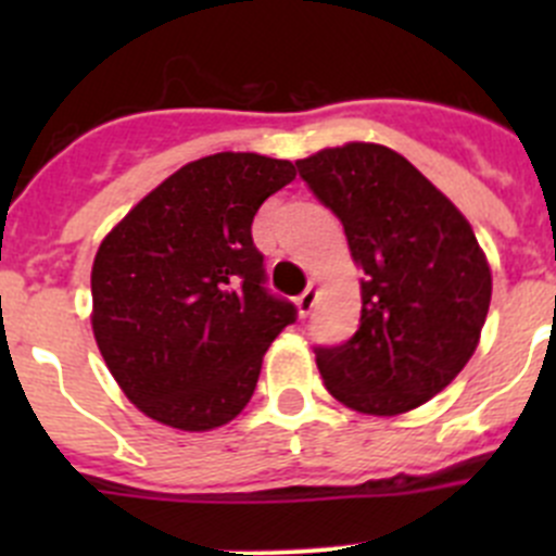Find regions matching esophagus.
Masks as SVG:
<instances>
[{
  "mask_svg": "<svg viewBox=\"0 0 556 556\" xmlns=\"http://www.w3.org/2000/svg\"><path fill=\"white\" fill-rule=\"evenodd\" d=\"M295 304H299L301 317H306V314L314 309V304H317V288H314V285H309V288H306L304 293L299 295V301H295Z\"/></svg>",
  "mask_w": 556,
  "mask_h": 556,
  "instance_id": "esophagus-1",
  "label": "esophagus"
}]
</instances>
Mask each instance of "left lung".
I'll return each mask as SVG.
<instances>
[{
	"label": "left lung",
	"instance_id": "left-lung-1",
	"mask_svg": "<svg viewBox=\"0 0 556 556\" xmlns=\"http://www.w3.org/2000/svg\"><path fill=\"white\" fill-rule=\"evenodd\" d=\"M341 220L363 268L361 325L317 346L336 401L395 417L439 395L470 361L492 299V274L463 212L401 153L350 142L295 161Z\"/></svg>",
	"mask_w": 556,
	"mask_h": 556
}]
</instances>
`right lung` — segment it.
<instances>
[{
	"mask_svg": "<svg viewBox=\"0 0 556 556\" xmlns=\"http://www.w3.org/2000/svg\"><path fill=\"white\" fill-rule=\"evenodd\" d=\"M295 179L290 161L215 153L150 190L99 244L93 336L128 401L155 422H231L295 306L268 293L252 217Z\"/></svg>",
	"mask_w": 556,
	"mask_h": 556,
	"instance_id": "add662e5",
	"label": "right lung"
}]
</instances>
